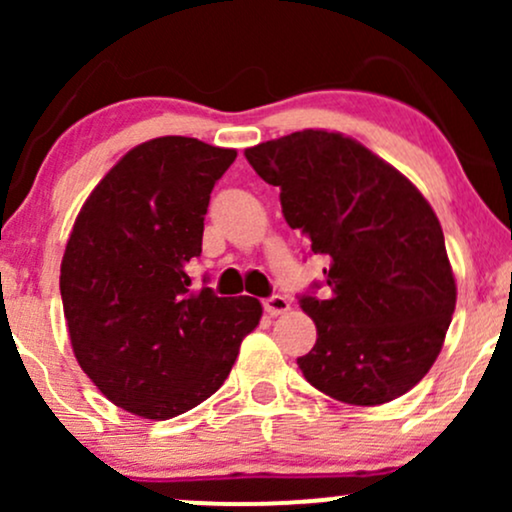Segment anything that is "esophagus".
<instances>
[{
	"mask_svg": "<svg viewBox=\"0 0 512 512\" xmlns=\"http://www.w3.org/2000/svg\"><path fill=\"white\" fill-rule=\"evenodd\" d=\"M286 310H291L289 298H284V296H272V298H267V301H264V313H267L269 317L284 315Z\"/></svg>",
	"mask_w": 512,
	"mask_h": 512,
	"instance_id": "34e87169",
	"label": "esophagus"
}]
</instances>
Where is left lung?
<instances>
[{
	"instance_id": "left-lung-1",
	"label": "left lung",
	"mask_w": 512,
	"mask_h": 512,
	"mask_svg": "<svg viewBox=\"0 0 512 512\" xmlns=\"http://www.w3.org/2000/svg\"><path fill=\"white\" fill-rule=\"evenodd\" d=\"M310 252L327 257V296L305 293L317 342L298 358L305 380L356 407L397 399L431 370L457 286L436 211L356 139L303 129L245 149ZM317 286V284H315Z\"/></svg>"
}]
</instances>
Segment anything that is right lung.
<instances>
[{
  "label": "right lung",
  "instance_id": "obj_1",
  "mask_svg": "<svg viewBox=\"0 0 512 512\" xmlns=\"http://www.w3.org/2000/svg\"><path fill=\"white\" fill-rule=\"evenodd\" d=\"M192 137L127 151L76 216L60 291L76 361L117 407L166 421L223 385L260 325L257 298L190 289L216 180L236 161Z\"/></svg>",
  "mask_w": 512,
  "mask_h": 512
}]
</instances>
